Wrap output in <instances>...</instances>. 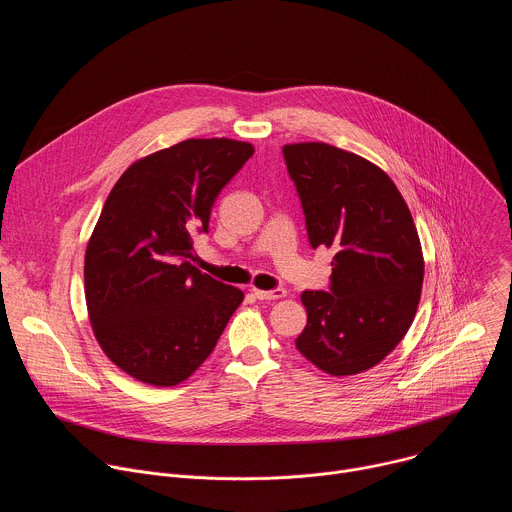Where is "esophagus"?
Segmentation results:
<instances>
[{"instance_id":"34e87169","label":"esophagus","mask_w":512,"mask_h":512,"mask_svg":"<svg viewBox=\"0 0 512 512\" xmlns=\"http://www.w3.org/2000/svg\"><path fill=\"white\" fill-rule=\"evenodd\" d=\"M253 296L257 300H263V302H267V300H281L285 296V291L283 289H253Z\"/></svg>"}]
</instances>
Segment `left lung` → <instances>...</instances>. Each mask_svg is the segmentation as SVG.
<instances>
[{"mask_svg": "<svg viewBox=\"0 0 512 512\" xmlns=\"http://www.w3.org/2000/svg\"><path fill=\"white\" fill-rule=\"evenodd\" d=\"M302 198L308 239L334 253L332 291H304L298 350L330 377L373 369L413 324L421 241L395 182L377 164L324 141L283 145Z\"/></svg>", "mask_w": 512, "mask_h": 512, "instance_id": "obj_1", "label": "left lung"}]
</instances>
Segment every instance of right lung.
I'll use <instances>...</instances> for the list:
<instances>
[{"instance_id": "right-lung-1", "label": "right lung", "mask_w": 512, "mask_h": 512, "mask_svg": "<svg viewBox=\"0 0 512 512\" xmlns=\"http://www.w3.org/2000/svg\"><path fill=\"white\" fill-rule=\"evenodd\" d=\"M253 152L229 137L184 139L133 162L109 192L85 251V300L101 350L135 381L184 383L241 306L239 287L188 259Z\"/></svg>"}]
</instances>
